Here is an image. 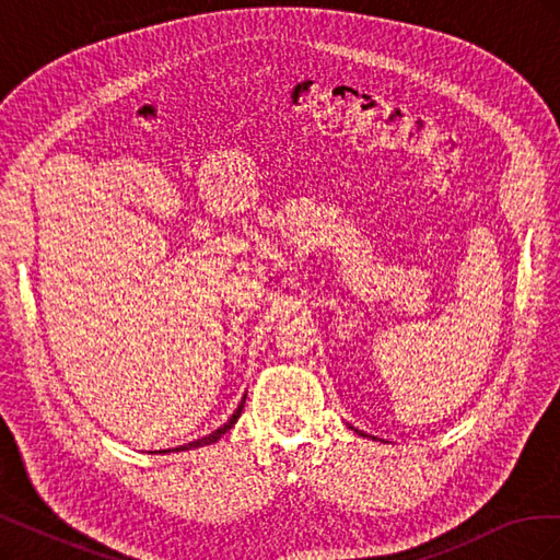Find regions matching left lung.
Segmentation results:
<instances>
[{
	"mask_svg": "<svg viewBox=\"0 0 560 560\" xmlns=\"http://www.w3.org/2000/svg\"><path fill=\"white\" fill-rule=\"evenodd\" d=\"M360 434H362V432H360ZM362 436H366V434H362Z\"/></svg>",
	"mask_w": 560,
	"mask_h": 560,
	"instance_id": "1",
	"label": "left lung"
}]
</instances>
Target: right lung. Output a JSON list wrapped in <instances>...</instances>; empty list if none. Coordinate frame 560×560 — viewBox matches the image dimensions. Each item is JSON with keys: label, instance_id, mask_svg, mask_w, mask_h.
Segmentation results:
<instances>
[{"label": "right lung", "instance_id": "obj_1", "mask_svg": "<svg viewBox=\"0 0 560 560\" xmlns=\"http://www.w3.org/2000/svg\"><path fill=\"white\" fill-rule=\"evenodd\" d=\"M247 397V395H245ZM245 397L241 399V404H238V409L233 411V416L224 422L222 428L219 430H214L212 434H208V436H202V439H196V442H189V444H184V446H177V448H167V451H159V453H179V451H191V448H198V446H208V444H214L217 439H222L235 422H238V418H241V413H243V409H245Z\"/></svg>", "mask_w": 560, "mask_h": 560}]
</instances>
